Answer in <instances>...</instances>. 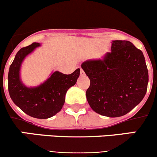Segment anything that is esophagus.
<instances>
[{"mask_svg":"<svg viewBox=\"0 0 157 157\" xmlns=\"http://www.w3.org/2000/svg\"><path fill=\"white\" fill-rule=\"evenodd\" d=\"M84 75H85L84 71H83V69H80V76H84Z\"/></svg>","mask_w":157,"mask_h":157,"instance_id":"esophagus-1","label":"esophagus"}]
</instances>
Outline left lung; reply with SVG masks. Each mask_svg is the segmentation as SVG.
<instances>
[{
    "mask_svg": "<svg viewBox=\"0 0 157 157\" xmlns=\"http://www.w3.org/2000/svg\"><path fill=\"white\" fill-rule=\"evenodd\" d=\"M112 52L90 59L81 67L90 80L86 92L94 112L116 118L131 112L147 93L149 76L144 54L131 42L114 40Z\"/></svg>",
    "mask_w": 157,
    "mask_h": 157,
    "instance_id": "8db88e82",
    "label": "left lung"
}]
</instances>
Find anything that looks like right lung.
Masks as SVG:
<instances>
[{"mask_svg":"<svg viewBox=\"0 0 157 157\" xmlns=\"http://www.w3.org/2000/svg\"><path fill=\"white\" fill-rule=\"evenodd\" d=\"M39 46L40 43L33 42L17 52L9 69L8 90L13 102L23 112L33 118L45 119L61 110L66 93L77 83L80 69L71 74L55 71L40 85L28 87L20 79V68L26 57Z\"/></svg>","mask_w":157,"mask_h":157,"instance_id":"1","label":"right lung"}]
</instances>
